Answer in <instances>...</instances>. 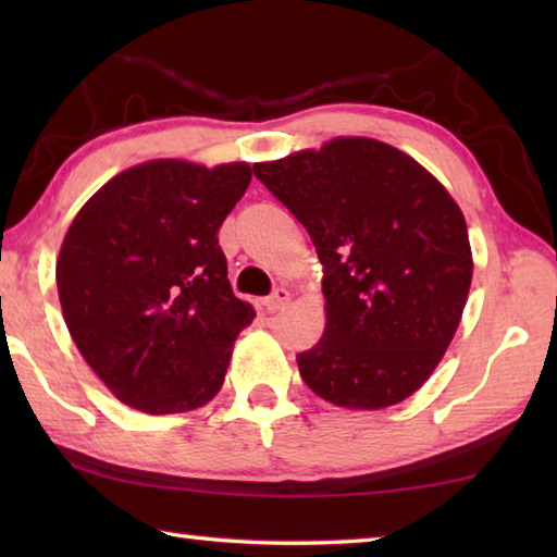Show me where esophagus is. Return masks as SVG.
<instances>
[{
    "label": "esophagus",
    "mask_w": 557,
    "mask_h": 557,
    "mask_svg": "<svg viewBox=\"0 0 557 557\" xmlns=\"http://www.w3.org/2000/svg\"><path fill=\"white\" fill-rule=\"evenodd\" d=\"M287 301H289V292L280 287V289L272 292V295H270L265 301H262V305H265L268 312H280V309L285 307Z\"/></svg>",
    "instance_id": "34e87169"
}]
</instances>
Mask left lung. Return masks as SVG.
Segmentation results:
<instances>
[{"label":"left lung","mask_w":557,"mask_h":557,"mask_svg":"<svg viewBox=\"0 0 557 557\" xmlns=\"http://www.w3.org/2000/svg\"><path fill=\"white\" fill-rule=\"evenodd\" d=\"M252 172L295 213L324 265L326 326L297 356L319 398L383 410L422 388L465 312V213L425 166L381 139L334 137Z\"/></svg>","instance_id":"1"}]
</instances>
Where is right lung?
Listing matches in <instances>:
<instances>
[{"instance_id": "1", "label": "right lung", "mask_w": 557, "mask_h": 557, "mask_svg": "<svg viewBox=\"0 0 557 557\" xmlns=\"http://www.w3.org/2000/svg\"><path fill=\"white\" fill-rule=\"evenodd\" d=\"M248 162L152 159L102 184L55 260L65 326L120 403L147 414L203 408L256 309L233 295L219 228Z\"/></svg>"}]
</instances>
